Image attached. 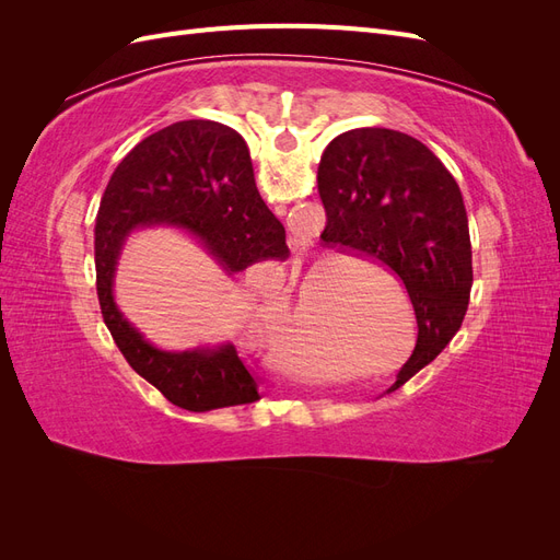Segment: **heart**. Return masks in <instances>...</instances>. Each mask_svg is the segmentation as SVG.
I'll return each instance as SVG.
<instances>
[{
  "label": "heart",
  "instance_id": "1",
  "mask_svg": "<svg viewBox=\"0 0 560 560\" xmlns=\"http://www.w3.org/2000/svg\"><path fill=\"white\" fill-rule=\"evenodd\" d=\"M329 270L319 268L308 278L306 290H303V301L294 317L290 319V325L284 329L282 343H280V362L287 371H294V374H301V366L294 360V348L299 354L303 352H319V354H334L341 346V338H338L331 327L327 325V319L322 315L315 314L317 308V299L322 294V287L327 282ZM331 287V284H329Z\"/></svg>",
  "mask_w": 560,
  "mask_h": 560
}]
</instances>
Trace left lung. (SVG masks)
Masks as SVG:
<instances>
[{"label":"left lung","mask_w":560,"mask_h":560,"mask_svg":"<svg viewBox=\"0 0 560 560\" xmlns=\"http://www.w3.org/2000/svg\"><path fill=\"white\" fill-rule=\"evenodd\" d=\"M325 245L383 261L413 303L418 338L387 393L413 378L460 329L471 290V243L460 189L432 151L389 128H354L317 167Z\"/></svg>","instance_id":"1"}]
</instances>
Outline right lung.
I'll use <instances>...</instances> for the list:
<instances>
[{"label":"right lung","mask_w":560,"mask_h":560,"mask_svg":"<svg viewBox=\"0 0 560 560\" xmlns=\"http://www.w3.org/2000/svg\"><path fill=\"white\" fill-rule=\"evenodd\" d=\"M173 226L206 249L226 276L287 257L284 226L254 184L241 132L191 118L149 135L118 163L95 222L97 299L126 362L179 409L202 413L261 399L259 381L233 343L163 350L116 306L114 276L128 235Z\"/></svg>","instance_id":"1"}]
</instances>
